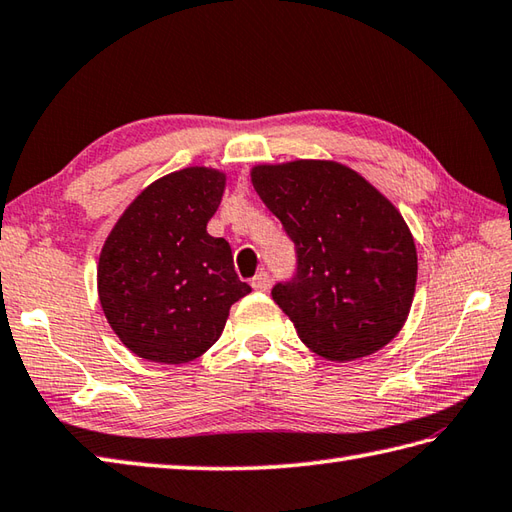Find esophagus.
I'll return each mask as SVG.
<instances>
[{
	"label": "esophagus",
	"instance_id": "esophagus-1",
	"mask_svg": "<svg viewBox=\"0 0 512 512\" xmlns=\"http://www.w3.org/2000/svg\"><path fill=\"white\" fill-rule=\"evenodd\" d=\"M250 286H253L257 293H266V290L270 288V277H268V273H259V275H255L253 279H250Z\"/></svg>",
	"mask_w": 512,
	"mask_h": 512
}]
</instances>
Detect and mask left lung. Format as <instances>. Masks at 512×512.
Listing matches in <instances>:
<instances>
[{
  "instance_id": "left-lung-1",
  "label": "left lung",
  "mask_w": 512,
  "mask_h": 512,
  "mask_svg": "<svg viewBox=\"0 0 512 512\" xmlns=\"http://www.w3.org/2000/svg\"><path fill=\"white\" fill-rule=\"evenodd\" d=\"M250 182L297 248V275L273 299L299 339L330 362L395 339L417 284L415 239L395 204L333 159L257 164Z\"/></svg>"
}]
</instances>
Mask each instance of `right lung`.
I'll use <instances>...</instances> for the list:
<instances>
[{
    "label": "right lung",
    "instance_id": "obj_1",
    "mask_svg": "<svg viewBox=\"0 0 512 512\" xmlns=\"http://www.w3.org/2000/svg\"><path fill=\"white\" fill-rule=\"evenodd\" d=\"M224 170L188 166L155 179L115 222L99 253L97 293L113 333L155 364H188L213 346L237 299L226 239L208 235Z\"/></svg>",
    "mask_w": 512,
    "mask_h": 512
}]
</instances>
